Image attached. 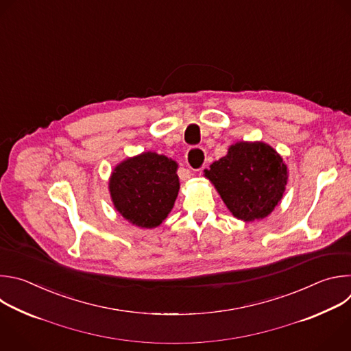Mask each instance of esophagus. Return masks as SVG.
Returning a JSON list of instances; mask_svg holds the SVG:
<instances>
[{
  "mask_svg": "<svg viewBox=\"0 0 351 351\" xmlns=\"http://www.w3.org/2000/svg\"><path fill=\"white\" fill-rule=\"evenodd\" d=\"M202 155V158H199V155ZM186 165L189 166V169L192 171H199L203 169L204 166V154L202 151V148H192L188 151L186 154Z\"/></svg>",
  "mask_w": 351,
  "mask_h": 351,
  "instance_id": "esophagus-1",
  "label": "esophagus"
}]
</instances>
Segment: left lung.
I'll return each mask as SVG.
<instances>
[{
    "instance_id": "obj_1",
    "label": "left lung",
    "mask_w": 351,
    "mask_h": 351,
    "mask_svg": "<svg viewBox=\"0 0 351 351\" xmlns=\"http://www.w3.org/2000/svg\"><path fill=\"white\" fill-rule=\"evenodd\" d=\"M234 217L263 220L281 202L288 184V166L272 147L239 141L204 170Z\"/></svg>"
}]
</instances>
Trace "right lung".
I'll list each match as a JSON object with an SVG mask.
<instances>
[{
    "label": "right lung",
    "instance_id": "right-lung-1",
    "mask_svg": "<svg viewBox=\"0 0 351 351\" xmlns=\"http://www.w3.org/2000/svg\"><path fill=\"white\" fill-rule=\"evenodd\" d=\"M176 160L156 152H143L120 162L109 178L114 208L124 220L141 228L159 227L180 191Z\"/></svg>",
    "mask_w": 351,
    "mask_h": 351
}]
</instances>
